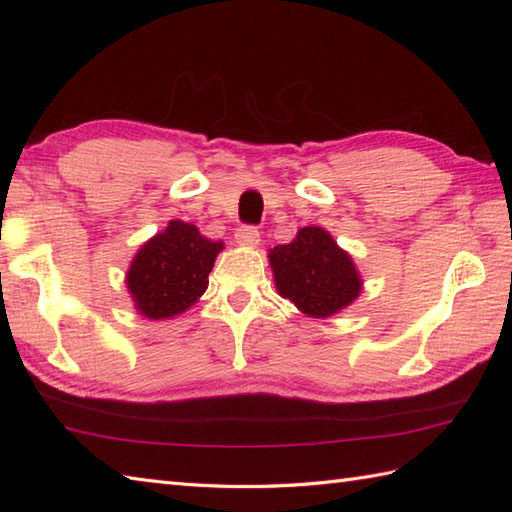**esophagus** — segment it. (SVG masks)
Masks as SVG:
<instances>
[{"instance_id":"esophagus-1","label":"esophagus","mask_w":512,"mask_h":512,"mask_svg":"<svg viewBox=\"0 0 512 512\" xmlns=\"http://www.w3.org/2000/svg\"><path fill=\"white\" fill-rule=\"evenodd\" d=\"M235 239L239 246H257L259 244V228L257 226H239Z\"/></svg>"}]
</instances>
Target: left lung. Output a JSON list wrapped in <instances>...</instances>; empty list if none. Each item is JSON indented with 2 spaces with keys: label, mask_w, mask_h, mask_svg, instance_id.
<instances>
[{
  "label": "left lung",
  "mask_w": 512,
  "mask_h": 512,
  "mask_svg": "<svg viewBox=\"0 0 512 512\" xmlns=\"http://www.w3.org/2000/svg\"><path fill=\"white\" fill-rule=\"evenodd\" d=\"M270 266L279 295L310 317H330L361 292L350 255L319 226L301 228L290 244L270 250Z\"/></svg>",
  "instance_id": "1"
}]
</instances>
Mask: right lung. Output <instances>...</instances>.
I'll return each instance as SVG.
<instances>
[{
  "label": "right lung",
  "mask_w": 512,
  "mask_h": 512,
  "mask_svg": "<svg viewBox=\"0 0 512 512\" xmlns=\"http://www.w3.org/2000/svg\"><path fill=\"white\" fill-rule=\"evenodd\" d=\"M222 242H211L187 222H169L165 233L138 250L127 288L147 319H169L187 310L209 286Z\"/></svg>",
  "instance_id": "obj_1"
}]
</instances>
